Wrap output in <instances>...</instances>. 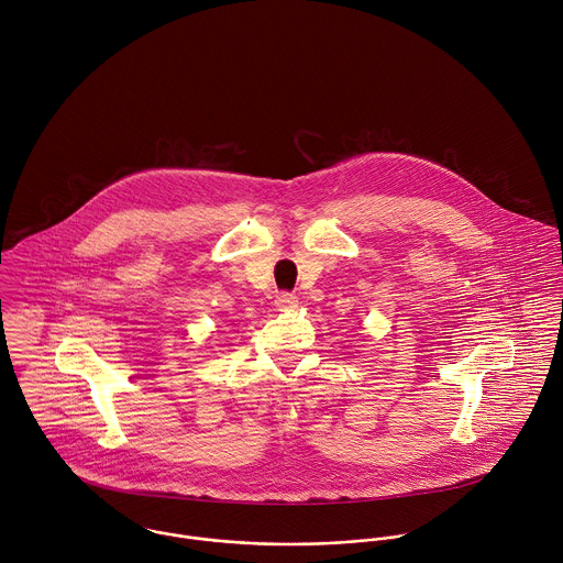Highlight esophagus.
I'll return each mask as SVG.
<instances>
[{"label":"esophagus","mask_w":563,"mask_h":563,"mask_svg":"<svg viewBox=\"0 0 563 563\" xmlns=\"http://www.w3.org/2000/svg\"><path fill=\"white\" fill-rule=\"evenodd\" d=\"M275 306H277V310H295L299 306V299L292 292H282V295H277Z\"/></svg>","instance_id":"obj_1"}]
</instances>
